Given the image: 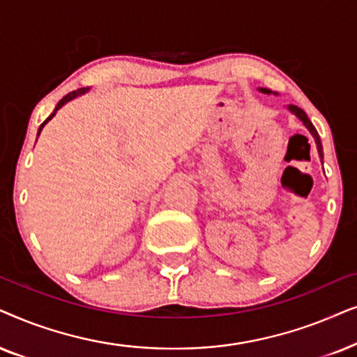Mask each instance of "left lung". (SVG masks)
<instances>
[{"label":"left lung","instance_id":"left-lung-1","mask_svg":"<svg viewBox=\"0 0 357 357\" xmlns=\"http://www.w3.org/2000/svg\"><path fill=\"white\" fill-rule=\"evenodd\" d=\"M259 91L261 93H264V94H271L273 91H271V89H266V88H259ZM289 111H291L292 114H296V116L301 119V121L303 122V126L307 127L308 130H310V134L313 135V139H315V144H317V150H318V155L321 156L323 158V146H321V140H320V135H318V132H317V129L315 127H313V123L310 122V119L307 117V114L302 111L301 107H297V106H294V104H291V106H289Z\"/></svg>","mask_w":357,"mask_h":357}]
</instances>
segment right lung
Wrapping results in <instances>:
<instances>
[{
    "label": "right lung",
    "mask_w": 357,
    "mask_h": 357,
    "mask_svg": "<svg viewBox=\"0 0 357 357\" xmlns=\"http://www.w3.org/2000/svg\"><path fill=\"white\" fill-rule=\"evenodd\" d=\"M88 91H89V88H79V89H76V91H71V93H68V94H66V96H65L63 99H61V101H60L59 104H56L55 111H54V112H52V114H50V116H49V117H47V119H45V121L40 123V127H39V132H37V137H39V135H40V132H42V129H44V126H45V123H47V122H49V121H50V119L55 116V114H56V111H59V109H60L61 106H63V104H66V102H68V101H71V99H73V98H76V96H82V94H84V93H88Z\"/></svg>",
    "instance_id": "add662e5"
}]
</instances>
